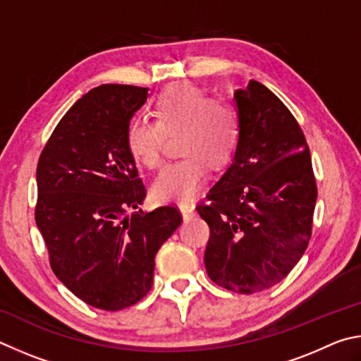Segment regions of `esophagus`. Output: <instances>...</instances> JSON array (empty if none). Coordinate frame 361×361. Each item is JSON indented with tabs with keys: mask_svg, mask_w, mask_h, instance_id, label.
Wrapping results in <instances>:
<instances>
[{
	"mask_svg": "<svg viewBox=\"0 0 361 361\" xmlns=\"http://www.w3.org/2000/svg\"><path fill=\"white\" fill-rule=\"evenodd\" d=\"M179 211L182 214V217L190 219V217H193V214H195V206L188 204V203H182V204H179Z\"/></svg>",
	"mask_w": 361,
	"mask_h": 361,
	"instance_id": "1",
	"label": "esophagus"
}]
</instances>
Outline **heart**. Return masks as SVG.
I'll return each instance as SVG.
<instances>
[{"instance_id":"b5f03b06","label":"heart","mask_w":361,"mask_h":361,"mask_svg":"<svg viewBox=\"0 0 361 361\" xmlns=\"http://www.w3.org/2000/svg\"><path fill=\"white\" fill-rule=\"evenodd\" d=\"M155 123L133 118L125 142L135 161L149 169L161 164L164 136L176 137L182 155L168 164L152 184V197L160 203H188L203 188L207 166L224 168L239 142V116L228 99L214 97L188 82L174 84L152 101Z\"/></svg>"}]
</instances>
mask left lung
<instances>
[{"mask_svg": "<svg viewBox=\"0 0 361 361\" xmlns=\"http://www.w3.org/2000/svg\"><path fill=\"white\" fill-rule=\"evenodd\" d=\"M235 99V158L197 211L211 230L207 276L250 295L281 282L305 254L317 185L306 137L287 106L257 80Z\"/></svg>", "mask_w": 361, "mask_h": 361, "instance_id": "1", "label": "left lung"}]
</instances>
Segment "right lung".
<instances>
[{
	"label": "right lung",
	"instance_id": "1",
	"mask_svg": "<svg viewBox=\"0 0 361 361\" xmlns=\"http://www.w3.org/2000/svg\"><path fill=\"white\" fill-rule=\"evenodd\" d=\"M149 88L106 84L55 126L36 169V225L50 268L87 305L120 311L152 288L155 255L182 222L174 206L137 209L145 187L125 142Z\"/></svg>",
	"mask_w": 361,
	"mask_h": 361
}]
</instances>
